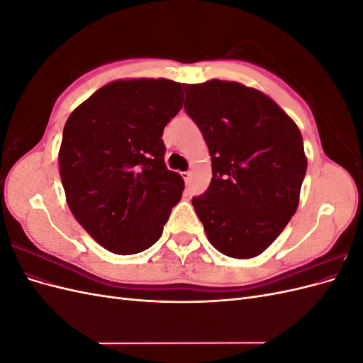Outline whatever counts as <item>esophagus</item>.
I'll use <instances>...</instances> for the list:
<instances>
[{"label": "esophagus", "mask_w": 363, "mask_h": 363, "mask_svg": "<svg viewBox=\"0 0 363 363\" xmlns=\"http://www.w3.org/2000/svg\"><path fill=\"white\" fill-rule=\"evenodd\" d=\"M182 177H183L184 183H186V184H188V183L191 182V177H192V174H191L189 171H184V172H182Z\"/></svg>", "instance_id": "obj_1"}]
</instances>
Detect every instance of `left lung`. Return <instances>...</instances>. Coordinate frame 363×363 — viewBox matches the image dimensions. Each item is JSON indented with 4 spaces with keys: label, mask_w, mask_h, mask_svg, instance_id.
<instances>
[{
    "label": "left lung",
    "mask_w": 363,
    "mask_h": 363,
    "mask_svg": "<svg viewBox=\"0 0 363 363\" xmlns=\"http://www.w3.org/2000/svg\"><path fill=\"white\" fill-rule=\"evenodd\" d=\"M184 111L212 156V180L192 204L211 244L250 259L291 221L307 169L303 136L263 92L236 82L186 84Z\"/></svg>",
    "instance_id": "obj_1"
}]
</instances>
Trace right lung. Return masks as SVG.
Here are the masks:
<instances>
[{"instance_id":"right-lung-1","label":"right lung","mask_w":363,"mask_h":363,"mask_svg":"<svg viewBox=\"0 0 363 363\" xmlns=\"http://www.w3.org/2000/svg\"><path fill=\"white\" fill-rule=\"evenodd\" d=\"M180 83L116 80L69 115L59 151L67 201L80 225L115 255L162 236L184 182L164 164L163 128L183 106Z\"/></svg>"}]
</instances>
